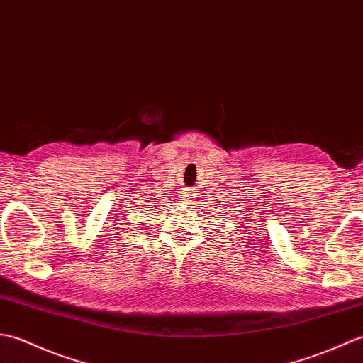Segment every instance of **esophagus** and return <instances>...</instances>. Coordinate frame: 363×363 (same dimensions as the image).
<instances>
[{"instance_id": "1", "label": "esophagus", "mask_w": 363, "mask_h": 363, "mask_svg": "<svg viewBox=\"0 0 363 363\" xmlns=\"http://www.w3.org/2000/svg\"><path fill=\"white\" fill-rule=\"evenodd\" d=\"M184 199H191V191L186 189V192H184Z\"/></svg>"}]
</instances>
